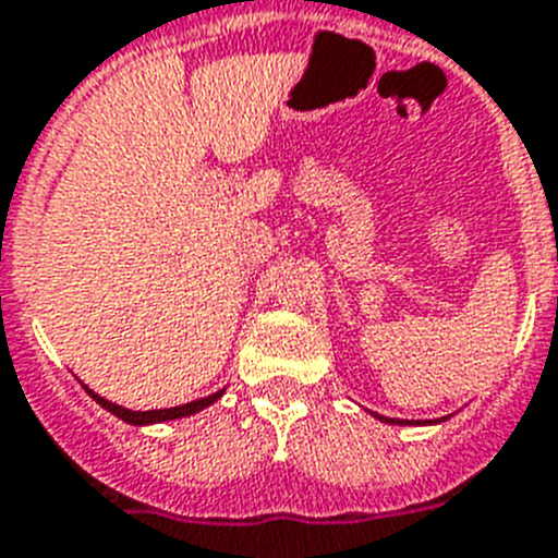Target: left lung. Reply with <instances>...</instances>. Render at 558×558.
I'll return each instance as SVG.
<instances>
[{"instance_id":"8db88e82","label":"left lung","mask_w":558,"mask_h":558,"mask_svg":"<svg viewBox=\"0 0 558 558\" xmlns=\"http://www.w3.org/2000/svg\"><path fill=\"white\" fill-rule=\"evenodd\" d=\"M380 421H387V423H395V421H392V417H380Z\"/></svg>"}]
</instances>
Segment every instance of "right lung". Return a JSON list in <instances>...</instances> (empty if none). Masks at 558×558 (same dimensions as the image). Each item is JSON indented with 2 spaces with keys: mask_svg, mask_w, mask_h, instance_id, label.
I'll return each instance as SVG.
<instances>
[{
  "mask_svg": "<svg viewBox=\"0 0 558 558\" xmlns=\"http://www.w3.org/2000/svg\"><path fill=\"white\" fill-rule=\"evenodd\" d=\"M84 389H87V387H84ZM87 392L93 395L95 403H101V407L107 409V412H112V415L121 417V421L132 423V426H146V423H163V421H174V417L194 415V412H199V409L211 407V403L217 401V398H220V395H222V389H220V392L208 395V398H203V401L183 403V407H174V409H151V412H132V409H123V407H118V403H112V401H107V398H101V395H95L93 389H87Z\"/></svg>",
  "mask_w": 558,
  "mask_h": 558,
  "instance_id": "obj_1",
  "label": "right lung"
}]
</instances>
